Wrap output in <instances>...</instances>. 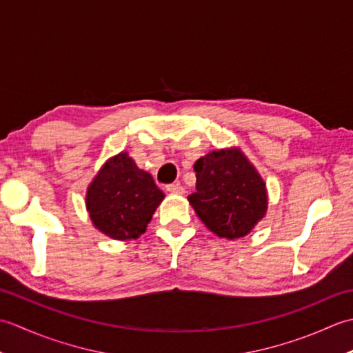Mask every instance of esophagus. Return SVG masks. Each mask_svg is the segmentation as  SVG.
Returning a JSON list of instances; mask_svg holds the SVG:
<instances>
[{"mask_svg":"<svg viewBox=\"0 0 353 353\" xmlns=\"http://www.w3.org/2000/svg\"><path fill=\"white\" fill-rule=\"evenodd\" d=\"M165 190H167L171 194H179V196H182V194H185V188H183V186L179 185V183H170V185L165 186Z\"/></svg>","mask_w":353,"mask_h":353,"instance_id":"obj_1","label":"esophagus"}]
</instances>
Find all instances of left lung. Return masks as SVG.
Here are the masks:
<instances>
[{"label": "left lung", "mask_w": 353, "mask_h": 353, "mask_svg": "<svg viewBox=\"0 0 353 353\" xmlns=\"http://www.w3.org/2000/svg\"><path fill=\"white\" fill-rule=\"evenodd\" d=\"M196 192L188 196L205 226L216 236H245L267 212V188L241 150L223 148L194 163Z\"/></svg>", "instance_id": "left-lung-1"}]
</instances>
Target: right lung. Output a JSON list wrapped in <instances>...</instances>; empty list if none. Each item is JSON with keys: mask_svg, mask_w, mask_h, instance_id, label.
<instances>
[{"mask_svg": "<svg viewBox=\"0 0 353 353\" xmlns=\"http://www.w3.org/2000/svg\"><path fill=\"white\" fill-rule=\"evenodd\" d=\"M152 174L142 171L125 152L110 157L86 192L92 224L119 241L144 234L156 208L163 200Z\"/></svg>", "mask_w": 353, "mask_h": 353, "instance_id": "obj_1", "label": "right lung"}]
</instances>
